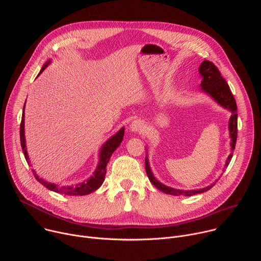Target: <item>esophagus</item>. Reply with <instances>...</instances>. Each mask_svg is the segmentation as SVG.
<instances>
[{
    "mask_svg": "<svg viewBox=\"0 0 261 261\" xmlns=\"http://www.w3.org/2000/svg\"><path fill=\"white\" fill-rule=\"evenodd\" d=\"M129 129L131 132H134V133H141L144 131V125L141 121L139 120H134L130 126H129Z\"/></svg>",
    "mask_w": 261,
    "mask_h": 261,
    "instance_id": "obj_1",
    "label": "esophagus"
}]
</instances>
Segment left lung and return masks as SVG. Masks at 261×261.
Returning a JSON list of instances; mask_svg holds the SVG:
<instances>
[{
    "instance_id": "obj_1",
    "label": "left lung",
    "mask_w": 261,
    "mask_h": 261,
    "mask_svg": "<svg viewBox=\"0 0 261 261\" xmlns=\"http://www.w3.org/2000/svg\"><path fill=\"white\" fill-rule=\"evenodd\" d=\"M198 71H199L200 76L202 77L201 84L199 86L200 91L205 93L210 97H212L219 105L224 107L225 109H228L231 113V117L228 122L229 137H230V155L228 156V158L225 162L224 169H223V170H225V168L230 163V160L233 155V151L236 148V143H237V137H238V113H237L238 107H237V103H236L234 97L229 89V86L227 85L225 80L222 77L220 71L212 62L204 60L200 64ZM145 171L148 176V179H150V181L155 186L157 189L164 192L165 194H170V195H174V196H179V195L192 196L195 194L206 192L207 190H210L211 188L214 187L216 181L218 180L217 179V180L213 181L211 185L207 186V187H204L201 189H196V190H179V189H174V188L168 187V186L162 184L154 176V173L152 172L150 163H148L147 156H145Z\"/></svg>"
}]
</instances>
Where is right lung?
<instances>
[{
  "label": "right lung",
  "mask_w": 261,
  "mask_h": 261,
  "mask_svg": "<svg viewBox=\"0 0 261 261\" xmlns=\"http://www.w3.org/2000/svg\"><path fill=\"white\" fill-rule=\"evenodd\" d=\"M51 63L50 60L45 62L43 67L41 68L38 76L44 71V69ZM24 106L23 105V110H22V117H21V123H20V144L22 152L24 155V158L28 162L29 165H31V161L28 155L27 151V145H25V136H24ZM124 133H125V128H121L115 135L109 137L105 143L100 147L99 151V162L98 165L93 173L92 176H90L88 179L84 180L83 182H79L76 185H71V186H61L55 182H50L45 180L44 178L40 177L38 174H37L35 169H32L34 176L36 179L38 180L40 184H42L45 188H47L50 191L65 194V195H71V196H83V195H88L94 191H96L99 187H101V185L104 181L105 174H106V166L107 163L110 160L111 155L114 154V152L117 150V148L120 146L121 142L123 141L124 138Z\"/></svg>",
  "instance_id": "right-lung-1"
}]
</instances>
